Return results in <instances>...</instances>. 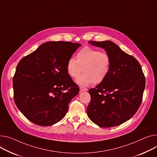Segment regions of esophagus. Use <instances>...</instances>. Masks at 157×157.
Segmentation results:
<instances>
[{
	"mask_svg": "<svg viewBox=\"0 0 157 157\" xmlns=\"http://www.w3.org/2000/svg\"><path fill=\"white\" fill-rule=\"evenodd\" d=\"M80 91H88V89L86 88L83 87V86H81L80 87Z\"/></svg>",
	"mask_w": 157,
	"mask_h": 157,
	"instance_id": "34e87169",
	"label": "esophagus"
}]
</instances>
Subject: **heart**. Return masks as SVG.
I'll return each mask as SVG.
<instances>
[{"instance_id": "heart-1", "label": "heart", "mask_w": 157, "mask_h": 157, "mask_svg": "<svg viewBox=\"0 0 157 157\" xmlns=\"http://www.w3.org/2000/svg\"><path fill=\"white\" fill-rule=\"evenodd\" d=\"M111 67V58L106 52L86 46L79 50L76 59L71 57L66 64L67 71L73 78H78V84L87 86L99 84L108 76Z\"/></svg>"}]
</instances>
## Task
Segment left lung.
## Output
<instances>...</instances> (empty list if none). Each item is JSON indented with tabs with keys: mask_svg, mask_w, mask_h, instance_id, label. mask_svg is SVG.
Wrapping results in <instances>:
<instances>
[{
	"mask_svg": "<svg viewBox=\"0 0 157 157\" xmlns=\"http://www.w3.org/2000/svg\"><path fill=\"white\" fill-rule=\"evenodd\" d=\"M105 50L111 58L107 78L90 88L87 107L90 120L101 128L119 126L139 109L145 88V76L139 62L110 41H90Z\"/></svg>",
	"mask_w": 157,
	"mask_h": 157,
	"instance_id": "left-lung-1",
	"label": "left lung"
}]
</instances>
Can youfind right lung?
Returning a JSON list of instances; mask_svg holds the SVG:
<instances>
[{
  "mask_svg": "<svg viewBox=\"0 0 157 157\" xmlns=\"http://www.w3.org/2000/svg\"><path fill=\"white\" fill-rule=\"evenodd\" d=\"M81 44L48 41L24 57L13 77L14 100L31 122L52 126L66 116L79 88L66 69L67 62Z\"/></svg>",
  "mask_w": 157,
  "mask_h": 157,
  "instance_id": "obj_1",
  "label": "right lung"
}]
</instances>
